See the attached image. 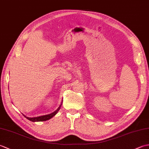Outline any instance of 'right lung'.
<instances>
[{
	"mask_svg": "<svg viewBox=\"0 0 149 149\" xmlns=\"http://www.w3.org/2000/svg\"><path fill=\"white\" fill-rule=\"evenodd\" d=\"M63 101V100H62ZM62 103L63 102H61V105L59 106V107H58V109H57L55 111H54L53 113H50V114H49V115H43V116H37V117H32V118H30V117H27V116H26L24 115V116L26 117V118H27L29 120H30V121L31 122H42V121H46V120H48L49 119H50L51 118H52V117L54 116H55L57 113H58L59 111V110L60 109V107H61V105H62Z\"/></svg>",
	"mask_w": 149,
	"mask_h": 149,
	"instance_id": "add662e5",
	"label": "right lung"
}]
</instances>
